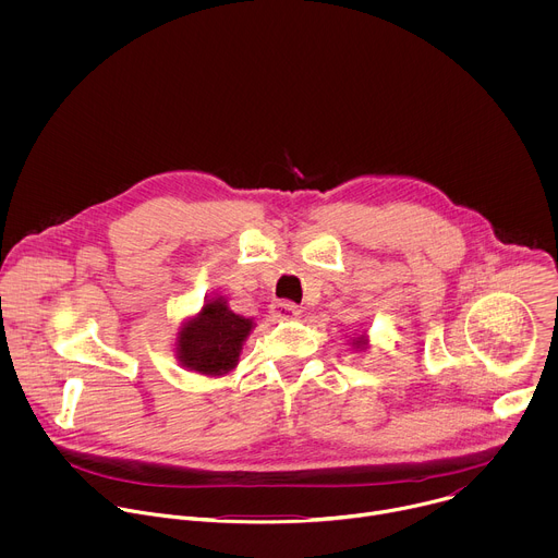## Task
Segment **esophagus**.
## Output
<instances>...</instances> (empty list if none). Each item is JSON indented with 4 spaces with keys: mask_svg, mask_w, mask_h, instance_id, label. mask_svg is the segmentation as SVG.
Masks as SVG:
<instances>
[{
    "mask_svg": "<svg viewBox=\"0 0 558 558\" xmlns=\"http://www.w3.org/2000/svg\"><path fill=\"white\" fill-rule=\"evenodd\" d=\"M271 313L276 317H300L302 315V308L289 300H282V302H276L271 304Z\"/></svg>",
    "mask_w": 558,
    "mask_h": 558,
    "instance_id": "1",
    "label": "esophagus"
}]
</instances>
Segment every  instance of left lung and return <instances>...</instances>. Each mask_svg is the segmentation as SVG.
<instances>
[{"label": "left lung", "mask_w": 558, "mask_h": 558, "mask_svg": "<svg viewBox=\"0 0 558 558\" xmlns=\"http://www.w3.org/2000/svg\"><path fill=\"white\" fill-rule=\"evenodd\" d=\"M353 347H357V349H364L366 347V338L362 336V338H357V340H353Z\"/></svg>", "instance_id": "8db88e82"}]
</instances>
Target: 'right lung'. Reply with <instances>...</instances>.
<instances>
[{
  "mask_svg": "<svg viewBox=\"0 0 558 558\" xmlns=\"http://www.w3.org/2000/svg\"><path fill=\"white\" fill-rule=\"evenodd\" d=\"M254 323L229 311L222 298H211L187 320L177 340L179 362L203 375H225L238 364Z\"/></svg>",
  "mask_w": 558,
  "mask_h": 558,
  "instance_id": "obj_1",
  "label": "right lung"
}]
</instances>
